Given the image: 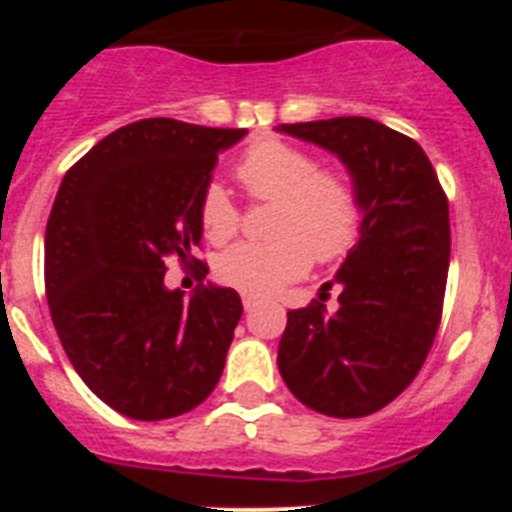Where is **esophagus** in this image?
<instances>
[{
    "label": "esophagus",
    "mask_w": 512,
    "mask_h": 512,
    "mask_svg": "<svg viewBox=\"0 0 512 512\" xmlns=\"http://www.w3.org/2000/svg\"><path fill=\"white\" fill-rule=\"evenodd\" d=\"M256 305H259V300H256V297H253V295H243V307H246V312H251Z\"/></svg>",
    "instance_id": "obj_1"
}]
</instances>
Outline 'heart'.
Listing matches in <instances>:
<instances>
[{
    "instance_id": "1",
    "label": "heart",
    "mask_w": 512,
    "mask_h": 512,
    "mask_svg": "<svg viewBox=\"0 0 512 512\" xmlns=\"http://www.w3.org/2000/svg\"><path fill=\"white\" fill-rule=\"evenodd\" d=\"M238 179L251 200L274 202L269 241H243L215 259V277L243 295L264 297L295 282L310 261L341 259L354 246L361 225V197L351 176L323 169L318 158L287 140H259L238 161ZM200 225L210 243L238 233L241 210L223 184L200 194Z\"/></svg>"
}]
</instances>
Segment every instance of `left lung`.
<instances>
[{
	"instance_id": "1",
	"label": "left lung",
	"mask_w": 512,
	"mask_h": 512,
	"mask_svg": "<svg viewBox=\"0 0 512 512\" xmlns=\"http://www.w3.org/2000/svg\"><path fill=\"white\" fill-rule=\"evenodd\" d=\"M277 130L336 153L364 212L336 274L338 310L312 300L287 312L279 372L315 413L364 418L418 377L433 346L449 277V200L423 148L382 122L333 117Z\"/></svg>"
}]
</instances>
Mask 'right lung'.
<instances>
[{
  "instance_id": "add662e5",
  "label": "right lung",
  "mask_w": 512,
  "mask_h": 512,
  "mask_svg": "<svg viewBox=\"0 0 512 512\" xmlns=\"http://www.w3.org/2000/svg\"><path fill=\"white\" fill-rule=\"evenodd\" d=\"M243 128L171 117L130 122L81 156L45 228V295L76 374L133 420L189 413L223 374L243 315L238 292L166 289V261L205 279L200 194Z\"/></svg>"
}]
</instances>
